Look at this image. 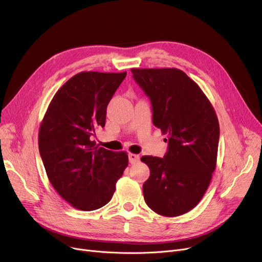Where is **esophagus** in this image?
Instances as JSON below:
<instances>
[{
    "mask_svg": "<svg viewBox=\"0 0 262 262\" xmlns=\"http://www.w3.org/2000/svg\"><path fill=\"white\" fill-rule=\"evenodd\" d=\"M128 159L130 163H136L140 160V156L139 155H136V154H128Z\"/></svg>",
    "mask_w": 262,
    "mask_h": 262,
    "instance_id": "obj_1",
    "label": "esophagus"
}]
</instances>
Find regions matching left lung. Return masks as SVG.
<instances>
[{"instance_id":"obj_1","label":"left lung","mask_w":262,"mask_h":262,"mask_svg":"<svg viewBox=\"0 0 262 262\" xmlns=\"http://www.w3.org/2000/svg\"><path fill=\"white\" fill-rule=\"evenodd\" d=\"M132 73L152 104L153 124L168 135L163 158H141L149 168L144 201L160 215H182L200 203L215 169L220 138L215 112L182 70L132 69Z\"/></svg>"}]
</instances>
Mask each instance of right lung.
Here are the masks:
<instances>
[{
	"label": "right lung",
	"mask_w": 262,
	"mask_h": 262,
	"mask_svg": "<svg viewBox=\"0 0 262 262\" xmlns=\"http://www.w3.org/2000/svg\"><path fill=\"white\" fill-rule=\"evenodd\" d=\"M123 73L80 72L54 95L39 129V152L49 181L74 208L99 209L112 200L128 164L125 152L91 141L105 126L107 105L125 78Z\"/></svg>",
	"instance_id": "obj_1"
}]
</instances>
